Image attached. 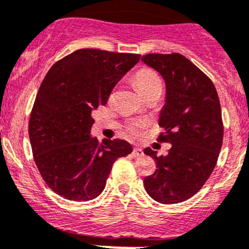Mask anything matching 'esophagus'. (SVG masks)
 <instances>
[{
    "mask_svg": "<svg viewBox=\"0 0 249 249\" xmlns=\"http://www.w3.org/2000/svg\"><path fill=\"white\" fill-rule=\"evenodd\" d=\"M143 150L141 148H135L132 150V156L135 159H138V158H141V156H143Z\"/></svg>",
    "mask_w": 249,
    "mask_h": 249,
    "instance_id": "34e87169",
    "label": "esophagus"
}]
</instances>
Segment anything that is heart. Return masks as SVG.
I'll use <instances>...</instances> for the list:
<instances>
[{
    "mask_svg": "<svg viewBox=\"0 0 249 249\" xmlns=\"http://www.w3.org/2000/svg\"><path fill=\"white\" fill-rule=\"evenodd\" d=\"M135 86L137 90L143 96L148 95L149 93H153L156 90H162V80L161 77L151 69H141L135 75ZM144 126L143 122H133L127 125V131L130 135H138L140 130Z\"/></svg>",
    "mask_w": 249,
    "mask_h": 249,
    "instance_id": "1",
    "label": "heart"
}]
</instances>
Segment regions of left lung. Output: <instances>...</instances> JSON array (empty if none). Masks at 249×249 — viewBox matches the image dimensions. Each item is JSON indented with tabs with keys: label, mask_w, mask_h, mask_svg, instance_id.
<instances>
[{
	"label": "left lung",
	"mask_w": 249,
	"mask_h": 249,
	"mask_svg": "<svg viewBox=\"0 0 249 249\" xmlns=\"http://www.w3.org/2000/svg\"><path fill=\"white\" fill-rule=\"evenodd\" d=\"M142 62L166 85L160 141L172 144L164 156L144 150L158 164L155 173L144 178V187L159 203H181L203 187L216 166L223 141L219 99L210 78L182 54L149 53Z\"/></svg>",
	"instance_id": "1"
}]
</instances>
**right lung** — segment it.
<instances>
[{"label":"right lung","instance_id":"add662e5","mask_svg":"<svg viewBox=\"0 0 249 249\" xmlns=\"http://www.w3.org/2000/svg\"><path fill=\"white\" fill-rule=\"evenodd\" d=\"M140 54L81 49L54 63L41 82L28 125L36 167L46 185L68 200L98 197L117 159L132 153L124 140L90 135L91 112L105 106Z\"/></svg>","mask_w":249,"mask_h":249}]
</instances>
